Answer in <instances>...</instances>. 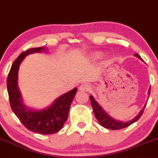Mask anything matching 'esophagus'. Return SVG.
<instances>
[{"label":"esophagus","mask_w":158,"mask_h":158,"mask_svg":"<svg viewBox=\"0 0 158 158\" xmlns=\"http://www.w3.org/2000/svg\"><path fill=\"white\" fill-rule=\"evenodd\" d=\"M79 90H82V91H88L90 90V85H88V83H85L79 86Z\"/></svg>","instance_id":"1"}]
</instances>
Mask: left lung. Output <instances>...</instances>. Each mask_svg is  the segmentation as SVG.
Wrapping results in <instances>:
<instances>
[{
	"instance_id": "8db88e82",
	"label": "left lung",
	"mask_w": 158,
	"mask_h": 158,
	"mask_svg": "<svg viewBox=\"0 0 158 158\" xmlns=\"http://www.w3.org/2000/svg\"><path fill=\"white\" fill-rule=\"evenodd\" d=\"M135 56L139 58L140 59H142L140 56H139L137 53L135 54ZM150 90H151V88H150L149 90H148V95L150 94ZM90 102H91V106H92V108H93L94 113V115H95L96 118H97V120L99 121V123H100L101 126L105 127V128H108V129H111V130H117V129H121V128H126V127L129 126L130 125H131L132 123H134L135 122H136V121L138 120V119L140 118L141 116H142L143 110H144L145 107H146V105H145V106L143 107V109L140 110V112L137 114V116L135 119L125 123V122H121V121H118L117 120V119H114L112 118L111 117H110L108 114H106V111L102 109V107L98 104L97 102H96L95 99H94L93 96H90Z\"/></svg>"
}]
</instances>
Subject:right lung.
<instances>
[{"instance_id":"add662e5","label":"right lung","mask_w":158,"mask_h":158,"mask_svg":"<svg viewBox=\"0 0 158 158\" xmlns=\"http://www.w3.org/2000/svg\"><path fill=\"white\" fill-rule=\"evenodd\" d=\"M46 50L42 48H31L22 52L11 67L7 77V90L10 106L12 111L17 116L22 124L30 131L51 135L60 131L68 117L70 105L77 92L74 88L68 93L63 94L56 99L48 108L42 110H32L27 108L22 102V97L18 87V73L21 61L29 54L41 52Z\"/></svg>"}]
</instances>
